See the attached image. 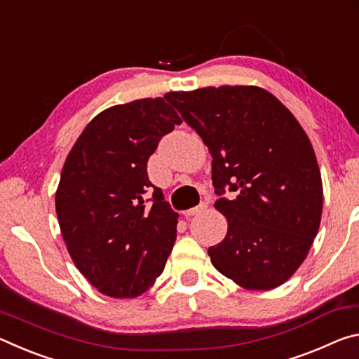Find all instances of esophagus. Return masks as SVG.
I'll return each mask as SVG.
<instances>
[{
    "label": "esophagus",
    "mask_w": 359,
    "mask_h": 359,
    "mask_svg": "<svg viewBox=\"0 0 359 359\" xmlns=\"http://www.w3.org/2000/svg\"><path fill=\"white\" fill-rule=\"evenodd\" d=\"M204 209H208V203H201L199 205H196V208L185 210V212H184V215H185L187 218H188V217H193V215H196L198 212H201V210H204Z\"/></svg>",
    "instance_id": "esophagus-1"
}]
</instances>
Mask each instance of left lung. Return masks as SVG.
Returning <instances> with one entry per match:
<instances>
[{
	"mask_svg": "<svg viewBox=\"0 0 359 359\" xmlns=\"http://www.w3.org/2000/svg\"><path fill=\"white\" fill-rule=\"evenodd\" d=\"M165 98L212 155L215 209L228 220L209 248L218 272L247 290H272L306 259L320 228L323 187L302 126L259 87H208ZM233 191L228 200L224 193Z\"/></svg>",
	"mask_w": 359,
	"mask_h": 359,
	"instance_id": "obj_1",
	"label": "left lung"
}]
</instances>
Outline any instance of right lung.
I'll return each mask as SVG.
<instances>
[{"instance_id": "add662e5", "label": "right lung", "mask_w": 359, "mask_h": 359, "mask_svg": "<svg viewBox=\"0 0 359 359\" xmlns=\"http://www.w3.org/2000/svg\"><path fill=\"white\" fill-rule=\"evenodd\" d=\"M182 120L166 98L106 109L66 158L55 209L82 276L111 297H136L165 269L179 214L149 180L147 161Z\"/></svg>"}]
</instances>
